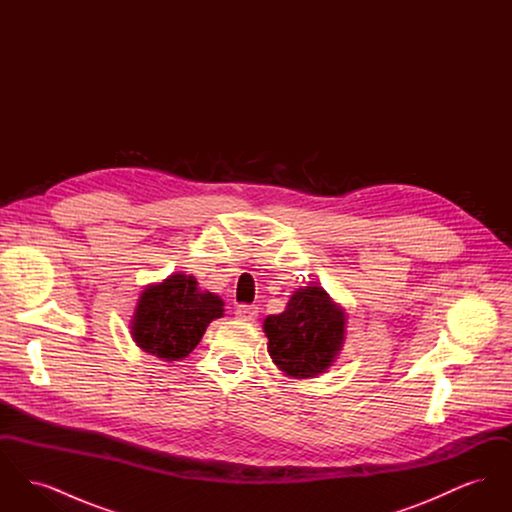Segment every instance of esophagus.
Wrapping results in <instances>:
<instances>
[{
    "label": "esophagus",
    "instance_id": "1",
    "mask_svg": "<svg viewBox=\"0 0 512 512\" xmlns=\"http://www.w3.org/2000/svg\"><path fill=\"white\" fill-rule=\"evenodd\" d=\"M234 315H236V318H240V320L253 322V320L257 318V315H259V311H257L255 305H238L236 311H234Z\"/></svg>",
    "mask_w": 512,
    "mask_h": 512
}]
</instances>
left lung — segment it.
Instances as JSON below:
<instances>
[{"label":"left lung","mask_w":512,"mask_h":512,"mask_svg":"<svg viewBox=\"0 0 512 512\" xmlns=\"http://www.w3.org/2000/svg\"><path fill=\"white\" fill-rule=\"evenodd\" d=\"M345 326V309L320 286L309 284L292 293L280 315L263 320L268 355L290 378H317L340 357Z\"/></svg>","instance_id":"obj_1"}]
</instances>
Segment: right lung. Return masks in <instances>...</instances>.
<instances>
[{
  "mask_svg": "<svg viewBox=\"0 0 512 512\" xmlns=\"http://www.w3.org/2000/svg\"><path fill=\"white\" fill-rule=\"evenodd\" d=\"M224 317V301L201 290L195 276L174 272L140 293L130 320V336L149 355L167 363L188 357L207 326Z\"/></svg>",
  "mask_w": 512,
  "mask_h": 512,
  "instance_id": "1",
  "label": "right lung"
}]
</instances>
